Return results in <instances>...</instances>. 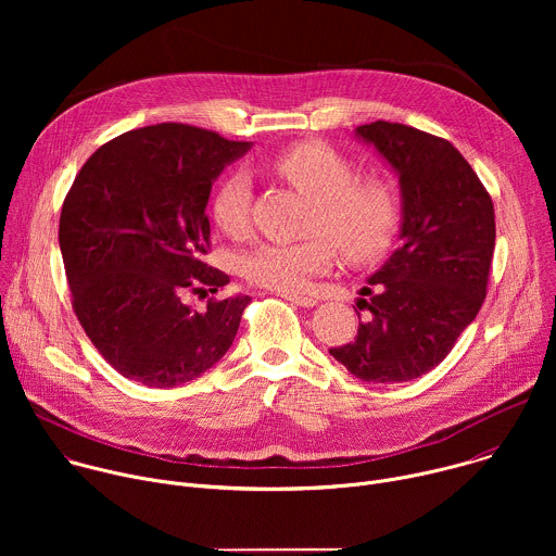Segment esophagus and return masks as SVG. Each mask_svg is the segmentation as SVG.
<instances>
[{"label": "esophagus", "instance_id": "esophagus-1", "mask_svg": "<svg viewBox=\"0 0 556 556\" xmlns=\"http://www.w3.org/2000/svg\"><path fill=\"white\" fill-rule=\"evenodd\" d=\"M277 294L292 301L294 305H301V307H312V305L319 303L314 296H307V294H292V292H277Z\"/></svg>", "mask_w": 556, "mask_h": 556}]
</instances>
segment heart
<instances>
[{
	"instance_id": "b5f03b06",
	"label": "heart",
	"mask_w": 556,
	"mask_h": 556,
	"mask_svg": "<svg viewBox=\"0 0 556 556\" xmlns=\"http://www.w3.org/2000/svg\"><path fill=\"white\" fill-rule=\"evenodd\" d=\"M268 167L314 202L307 219L309 240L266 242L242 260V275L275 292H301L314 275L334 262V247L348 264L382 257L401 228L403 206L395 187L378 176L358 178L343 153L324 142H296L275 153ZM253 180L244 169L228 172L211 195L215 226L242 240L251 228Z\"/></svg>"
}]
</instances>
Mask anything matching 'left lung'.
Instances as JSON below:
<instances>
[{
	"instance_id": "1",
	"label": "left lung",
	"mask_w": 556,
	"mask_h": 556,
	"mask_svg": "<svg viewBox=\"0 0 556 556\" xmlns=\"http://www.w3.org/2000/svg\"><path fill=\"white\" fill-rule=\"evenodd\" d=\"M356 134L401 176L403 244L361 288L356 339L330 354L365 382H405L438 367L478 316L495 251V208L448 140L389 121Z\"/></svg>"
}]
</instances>
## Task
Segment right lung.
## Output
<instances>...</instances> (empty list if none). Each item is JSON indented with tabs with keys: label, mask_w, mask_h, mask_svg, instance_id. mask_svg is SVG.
<instances>
[{
	"label": "right lung",
	"mask_w": 556,
	"mask_h": 556,
	"mask_svg": "<svg viewBox=\"0 0 556 556\" xmlns=\"http://www.w3.org/2000/svg\"><path fill=\"white\" fill-rule=\"evenodd\" d=\"M251 149L215 131L161 123L101 144L61 208L59 247L78 324L125 378L176 387L211 369L232 345L251 296L217 292L208 266L206 202L219 172Z\"/></svg>",
	"instance_id": "1"
}]
</instances>
